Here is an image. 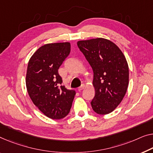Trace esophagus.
Segmentation results:
<instances>
[{"label":"esophagus","instance_id":"1","mask_svg":"<svg viewBox=\"0 0 153 153\" xmlns=\"http://www.w3.org/2000/svg\"><path fill=\"white\" fill-rule=\"evenodd\" d=\"M84 88V84H82L81 86H79V87L77 88V90H78V91H81L82 90H83Z\"/></svg>","mask_w":153,"mask_h":153}]
</instances>
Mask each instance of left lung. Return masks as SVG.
Returning a JSON list of instances; mask_svg holds the SVG:
<instances>
[{"instance_id":"1","label":"left lung","mask_w":153,"mask_h":153,"mask_svg":"<svg viewBox=\"0 0 153 153\" xmlns=\"http://www.w3.org/2000/svg\"><path fill=\"white\" fill-rule=\"evenodd\" d=\"M77 47L93 71V110L100 115L110 113L122 102L128 86L126 58L117 45L104 38L78 41Z\"/></svg>"}]
</instances>
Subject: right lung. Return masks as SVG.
Segmentation results:
<instances>
[{"mask_svg":"<svg viewBox=\"0 0 153 153\" xmlns=\"http://www.w3.org/2000/svg\"><path fill=\"white\" fill-rule=\"evenodd\" d=\"M71 51L69 42L51 43L40 47L27 66L26 86L33 103L47 117L60 120L71 110L76 91L62 85L58 69Z\"/></svg>","mask_w":153,"mask_h":153,"instance_id":"add662e5","label":"right lung"}]
</instances>
